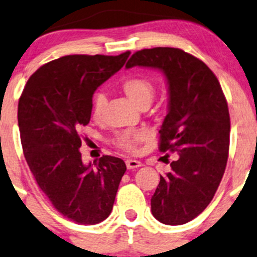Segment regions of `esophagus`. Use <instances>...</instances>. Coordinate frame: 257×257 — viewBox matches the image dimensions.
Listing matches in <instances>:
<instances>
[{
	"instance_id": "34e87169",
	"label": "esophagus",
	"mask_w": 257,
	"mask_h": 257,
	"mask_svg": "<svg viewBox=\"0 0 257 257\" xmlns=\"http://www.w3.org/2000/svg\"><path fill=\"white\" fill-rule=\"evenodd\" d=\"M125 164H126V168H128V169H137V168H139L143 165L141 162H138V160H133V159H128L125 162Z\"/></svg>"
}]
</instances>
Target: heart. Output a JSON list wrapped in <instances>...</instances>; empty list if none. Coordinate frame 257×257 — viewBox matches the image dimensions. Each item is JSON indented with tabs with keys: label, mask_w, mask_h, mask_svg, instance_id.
I'll use <instances>...</instances> for the list:
<instances>
[{
	"label": "heart",
	"mask_w": 257,
	"mask_h": 257,
	"mask_svg": "<svg viewBox=\"0 0 257 257\" xmlns=\"http://www.w3.org/2000/svg\"><path fill=\"white\" fill-rule=\"evenodd\" d=\"M120 87L123 92L139 107L149 105L155 95V85L149 77L144 74H133L121 80ZM107 98L102 92H97L92 99V115L100 119L103 115ZM145 137L143 131H124L116 134L114 143L125 152H136L138 143Z\"/></svg>",
	"instance_id": "heart-1"
}]
</instances>
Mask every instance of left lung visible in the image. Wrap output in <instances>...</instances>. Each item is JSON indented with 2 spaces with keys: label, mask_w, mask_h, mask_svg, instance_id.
Masks as SVG:
<instances>
[{
  "label": "left lung",
  "mask_w": 257,
  "mask_h": 257,
  "mask_svg": "<svg viewBox=\"0 0 257 257\" xmlns=\"http://www.w3.org/2000/svg\"><path fill=\"white\" fill-rule=\"evenodd\" d=\"M134 66L167 76L169 112L159 131V150L178 154L170 173L160 175L152 212L165 225L186 224L209 205L225 173L230 144L226 98L211 69L183 49H142L125 64Z\"/></svg>",
  "instance_id": "left-lung-1"
}]
</instances>
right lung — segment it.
Listing matches in <instances>:
<instances>
[{"instance_id":"1","label":"right lung","mask_w":257,"mask_h":257,"mask_svg":"<svg viewBox=\"0 0 257 257\" xmlns=\"http://www.w3.org/2000/svg\"><path fill=\"white\" fill-rule=\"evenodd\" d=\"M119 56L71 54L48 62L27 80L18 102V126L26 162L58 212L80 225L109 216L125 163L103 155L84 165L79 131L92 114L95 89L118 72Z\"/></svg>"}]
</instances>
